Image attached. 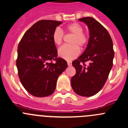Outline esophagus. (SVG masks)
Returning <instances> with one entry per match:
<instances>
[{
	"label": "esophagus",
	"instance_id": "obj_1",
	"mask_svg": "<svg viewBox=\"0 0 128 128\" xmlns=\"http://www.w3.org/2000/svg\"><path fill=\"white\" fill-rule=\"evenodd\" d=\"M67 64H68V66H71V65H72V62H70V61H68Z\"/></svg>",
	"mask_w": 128,
	"mask_h": 128
}]
</instances>
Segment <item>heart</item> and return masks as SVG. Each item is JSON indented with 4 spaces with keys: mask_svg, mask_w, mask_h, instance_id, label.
<instances>
[{
    "mask_svg": "<svg viewBox=\"0 0 128 128\" xmlns=\"http://www.w3.org/2000/svg\"><path fill=\"white\" fill-rule=\"evenodd\" d=\"M66 32L74 34L72 38L71 46H63L58 49V55L60 57L65 59L66 60H72L78 57L80 54V50L78 46L82 48L86 44L88 39L83 33V28L79 24L74 23L67 26L65 28ZM63 30L57 28L52 33V40L56 46L61 45L63 42Z\"/></svg>",
    "mask_w": 128,
    "mask_h": 128,
    "instance_id": "1",
    "label": "heart"
}]
</instances>
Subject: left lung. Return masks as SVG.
Returning a JSON list of instances; mask_svg holds the SVG:
<instances>
[{
	"label": "left lung",
	"instance_id": "obj_1",
	"mask_svg": "<svg viewBox=\"0 0 128 128\" xmlns=\"http://www.w3.org/2000/svg\"><path fill=\"white\" fill-rule=\"evenodd\" d=\"M79 20L87 26L90 37L84 51L72 62L76 73L71 79V86L79 96L90 97L102 89L112 68L113 42L107 30L94 18ZM86 61L90 62L87 67L84 64Z\"/></svg>",
	"mask_w": 128,
	"mask_h": 128
}]
</instances>
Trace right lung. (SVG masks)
<instances>
[{"label": "right lung", "instance_id": "obj_1", "mask_svg": "<svg viewBox=\"0 0 128 128\" xmlns=\"http://www.w3.org/2000/svg\"><path fill=\"white\" fill-rule=\"evenodd\" d=\"M62 22L40 20L24 34L18 46L16 67L21 83L30 94L42 98L56 89L58 77L67 68V63L57 58L52 33ZM55 60V64L50 63Z\"/></svg>", "mask_w": 128, "mask_h": 128}]
</instances>
